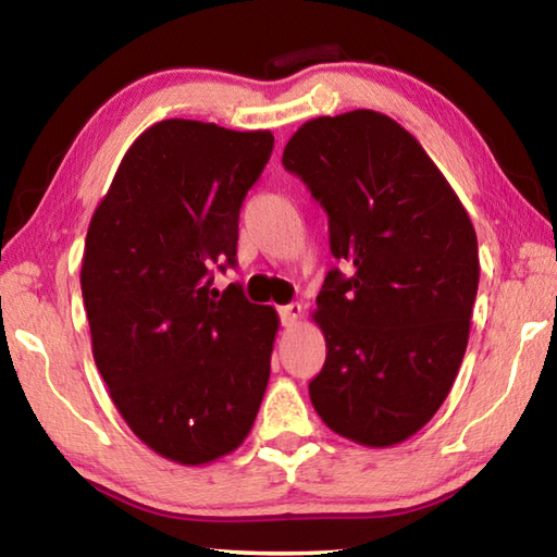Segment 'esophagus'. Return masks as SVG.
Segmentation results:
<instances>
[{
	"mask_svg": "<svg viewBox=\"0 0 557 557\" xmlns=\"http://www.w3.org/2000/svg\"><path fill=\"white\" fill-rule=\"evenodd\" d=\"M301 319V305L299 301H292V305H285V307H280V322H282V326H295L297 322Z\"/></svg>",
	"mask_w": 557,
	"mask_h": 557,
	"instance_id": "esophagus-1",
	"label": "esophagus"
}]
</instances>
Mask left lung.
I'll return each mask as SVG.
<instances>
[{"mask_svg":"<svg viewBox=\"0 0 557 557\" xmlns=\"http://www.w3.org/2000/svg\"><path fill=\"white\" fill-rule=\"evenodd\" d=\"M282 164L326 211L344 265L317 295L326 361L309 398L338 435L398 445L440 410L465 358L474 225L418 139L381 112L305 122Z\"/></svg>","mask_w":557,"mask_h":557,"instance_id":"1","label":"left lung"}]
</instances>
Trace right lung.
<instances>
[{
  "label": "right lung",
  "instance_id": "right-lung-1",
  "mask_svg": "<svg viewBox=\"0 0 557 557\" xmlns=\"http://www.w3.org/2000/svg\"><path fill=\"white\" fill-rule=\"evenodd\" d=\"M272 132L164 120L127 149L92 213L81 289L92 356L129 430L166 459L206 465L256 422L277 334L213 272L238 265L243 201L272 154Z\"/></svg>",
  "mask_w": 557,
  "mask_h": 557
}]
</instances>
